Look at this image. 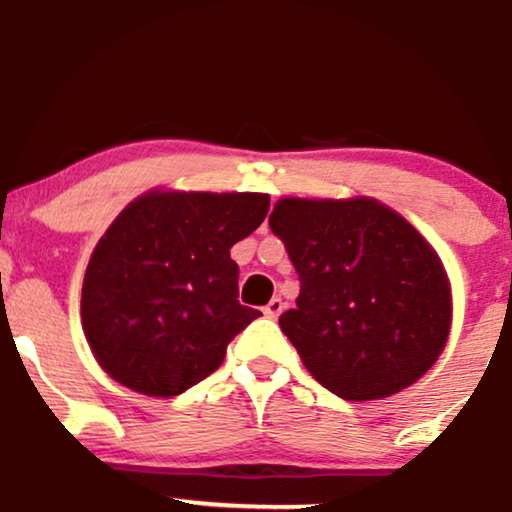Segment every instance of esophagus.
<instances>
[{
  "instance_id": "34e87169",
  "label": "esophagus",
  "mask_w": 512,
  "mask_h": 512,
  "mask_svg": "<svg viewBox=\"0 0 512 512\" xmlns=\"http://www.w3.org/2000/svg\"><path fill=\"white\" fill-rule=\"evenodd\" d=\"M281 310H284V301H281V298H272V301L264 305V315L272 317V320L281 315Z\"/></svg>"
}]
</instances>
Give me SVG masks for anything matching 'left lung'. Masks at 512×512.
<instances>
[{"instance_id":"left-lung-1","label":"left lung","mask_w":512,"mask_h":512,"mask_svg":"<svg viewBox=\"0 0 512 512\" xmlns=\"http://www.w3.org/2000/svg\"><path fill=\"white\" fill-rule=\"evenodd\" d=\"M269 228L301 281L279 327L313 378L349 402L390 397L443 354V262L397 211L368 197L276 202Z\"/></svg>"}]
</instances>
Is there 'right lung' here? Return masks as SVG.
I'll return each mask as SVG.
<instances>
[{
  "mask_svg": "<svg viewBox=\"0 0 512 512\" xmlns=\"http://www.w3.org/2000/svg\"><path fill=\"white\" fill-rule=\"evenodd\" d=\"M257 192H149L98 240L81 325L110 378L149 397L190 390L260 310L238 301L231 248L264 221Z\"/></svg>",
  "mask_w": 512,
  "mask_h": 512,
  "instance_id": "right-lung-1",
  "label": "right lung"
}]
</instances>
